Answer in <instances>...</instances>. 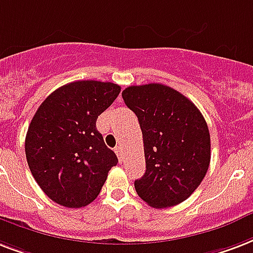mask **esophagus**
<instances>
[{
	"mask_svg": "<svg viewBox=\"0 0 253 253\" xmlns=\"http://www.w3.org/2000/svg\"><path fill=\"white\" fill-rule=\"evenodd\" d=\"M115 152H117V155H118L119 161L122 162V159H123V148L121 147V146H118V147L115 148Z\"/></svg>",
	"mask_w": 253,
	"mask_h": 253,
	"instance_id": "esophagus-1",
	"label": "esophagus"
}]
</instances>
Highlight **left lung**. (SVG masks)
Instances as JSON below:
<instances>
[{
    "mask_svg": "<svg viewBox=\"0 0 253 253\" xmlns=\"http://www.w3.org/2000/svg\"><path fill=\"white\" fill-rule=\"evenodd\" d=\"M122 96L138 117L143 135L146 172L135 180L136 194L154 208L182 203L210 167L206 119L187 96L166 84L128 86Z\"/></svg>",
    "mask_w": 253,
    "mask_h": 253,
    "instance_id": "8db88e82",
    "label": "left lung"
}]
</instances>
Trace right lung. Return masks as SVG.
I'll return each instance as SVG.
<instances>
[{"mask_svg":"<svg viewBox=\"0 0 253 253\" xmlns=\"http://www.w3.org/2000/svg\"><path fill=\"white\" fill-rule=\"evenodd\" d=\"M121 86L77 81L57 88L34 114L25 139L26 161L42 191L67 208L87 206L99 195L118 158L96 130Z\"/></svg>","mask_w":253,"mask_h":253,"instance_id":"1","label":"right lung"}]
</instances>
